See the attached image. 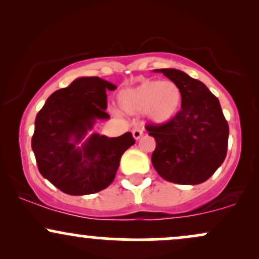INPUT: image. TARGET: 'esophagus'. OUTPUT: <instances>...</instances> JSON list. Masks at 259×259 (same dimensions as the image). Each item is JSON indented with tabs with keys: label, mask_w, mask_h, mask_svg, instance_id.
<instances>
[{
	"label": "esophagus",
	"mask_w": 259,
	"mask_h": 259,
	"mask_svg": "<svg viewBox=\"0 0 259 259\" xmlns=\"http://www.w3.org/2000/svg\"><path fill=\"white\" fill-rule=\"evenodd\" d=\"M142 135H144V130H142L141 127H135V129L133 130V136L135 140H140L142 138Z\"/></svg>",
	"instance_id": "esophagus-1"
}]
</instances>
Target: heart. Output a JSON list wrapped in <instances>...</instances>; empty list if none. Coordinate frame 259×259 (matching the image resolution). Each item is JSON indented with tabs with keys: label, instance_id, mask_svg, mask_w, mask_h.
I'll list each match as a JSON object with an SVG mask.
<instances>
[{
	"label": "heart",
	"instance_id": "heart-1",
	"mask_svg": "<svg viewBox=\"0 0 259 259\" xmlns=\"http://www.w3.org/2000/svg\"><path fill=\"white\" fill-rule=\"evenodd\" d=\"M118 105L127 114L144 113L150 121L165 124L173 120L183 103L181 90L170 80L146 79L118 94Z\"/></svg>",
	"mask_w": 259,
	"mask_h": 259
}]
</instances>
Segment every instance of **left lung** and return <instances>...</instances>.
I'll list each match as a JSON object with an SVG mask.
<instances>
[{
	"mask_svg": "<svg viewBox=\"0 0 259 259\" xmlns=\"http://www.w3.org/2000/svg\"><path fill=\"white\" fill-rule=\"evenodd\" d=\"M181 90L183 103L169 123L146 126L156 140L152 164L164 180L197 185L209 179L224 162L229 125L221 103L206 85L181 70L156 69Z\"/></svg>",
	"mask_w": 259,
	"mask_h": 259,
	"instance_id": "1",
	"label": "left lung"
}]
</instances>
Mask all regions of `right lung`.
I'll use <instances>...</instances> for the list:
<instances>
[{
    "label": "right lung",
    "mask_w": 259,
    "mask_h": 259,
    "mask_svg": "<svg viewBox=\"0 0 259 259\" xmlns=\"http://www.w3.org/2000/svg\"><path fill=\"white\" fill-rule=\"evenodd\" d=\"M115 89L99 76H82L53 92L37 113L31 147L38 171L64 194L90 195L111 185L121 156L135 144L132 133L84 139L97 120L109 118L106 91Z\"/></svg>",
    "instance_id": "right-lung-1"
}]
</instances>
